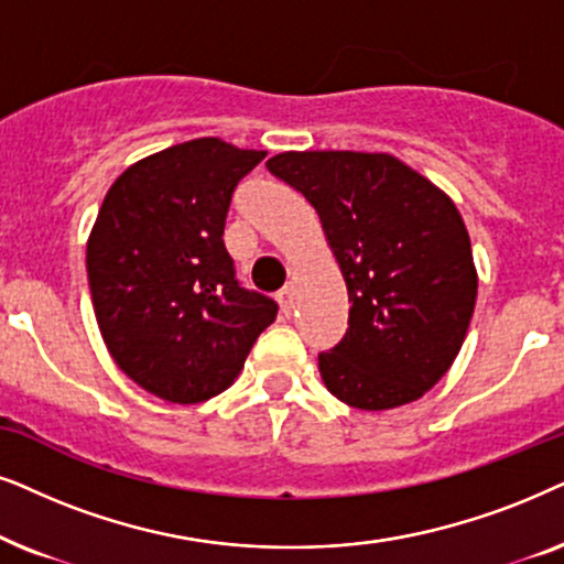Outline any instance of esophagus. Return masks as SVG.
<instances>
[{"instance_id":"obj_1","label":"esophagus","mask_w":564,"mask_h":564,"mask_svg":"<svg viewBox=\"0 0 564 564\" xmlns=\"http://www.w3.org/2000/svg\"><path fill=\"white\" fill-rule=\"evenodd\" d=\"M278 302H281V310H283V314H289L296 310V294H294V286H286V289H281L278 291Z\"/></svg>"}]
</instances>
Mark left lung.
I'll return each mask as SVG.
<instances>
[{"label": "left lung", "instance_id": "1", "mask_svg": "<svg viewBox=\"0 0 564 564\" xmlns=\"http://www.w3.org/2000/svg\"><path fill=\"white\" fill-rule=\"evenodd\" d=\"M265 167L319 214L348 286V333L319 352L329 394L369 412L420 400L452 369L477 302L459 208L384 152H281Z\"/></svg>", "mask_w": 564, "mask_h": 564}]
</instances>
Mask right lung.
Here are the masks:
<instances>
[{"mask_svg": "<svg viewBox=\"0 0 564 564\" xmlns=\"http://www.w3.org/2000/svg\"><path fill=\"white\" fill-rule=\"evenodd\" d=\"M265 152L206 137L120 172L87 239L95 319L118 369L164 402L235 384L273 299L239 289L224 221L239 180Z\"/></svg>", "mask_w": 564, "mask_h": 564, "instance_id": "right-lung-1", "label": "right lung"}]
</instances>
